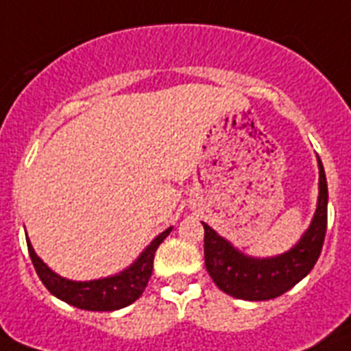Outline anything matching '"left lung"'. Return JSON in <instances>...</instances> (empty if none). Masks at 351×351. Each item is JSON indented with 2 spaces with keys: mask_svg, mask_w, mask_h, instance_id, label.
Instances as JSON below:
<instances>
[{
  "mask_svg": "<svg viewBox=\"0 0 351 351\" xmlns=\"http://www.w3.org/2000/svg\"><path fill=\"white\" fill-rule=\"evenodd\" d=\"M317 209L306 232L289 252L274 258H250L204 223L205 269L225 294L247 301L274 299L298 285L314 269L323 250L328 220V185L321 158H317Z\"/></svg>",
  "mask_w": 351,
  "mask_h": 351,
  "instance_id": "8db88e82",
  "label": "left lung"
}]
</instances>
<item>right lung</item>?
Returning a JSON list of instances; mask_svg holds the SVG:
<instances>
[{
	"mask_svg": "<svg viewBox=\"0 0 351 351\" xmlns=\"http://www.w3.org/2000/svg\"><path fill=\"white\" fill-rule=\"evenodd\" d=\"M171 229L173 227L156 236L144 249V252L136 258L135 263L126 270H122L121 274L93 279V281H70V279L57 276L50 267L43 263L41 258H37L36 250L27 240L28 254L32 259L37 276L43 285L50 290V294L77 308L92 310V312H111V310L124 308L141 298L153 272V259H155L156 249L169 236Z\"/></svg>",
	"mask_w": 351,
	"mask_h": 351,
	"instance_id": "1",
	"label": "right lung"
}]
</instances>
